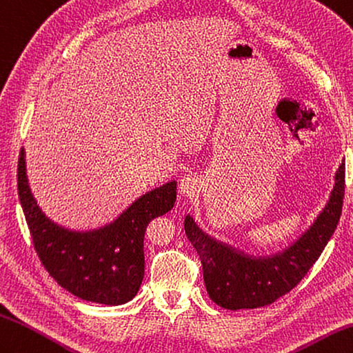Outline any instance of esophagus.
Instances as JSON below:
<instances>
[{
  "instance_id": "obj_1",
  "label": "esophagus",
  "mask_w": 353,
  "mask_h": 353,
  "mask_svg": "<svg viewBox=\"0 0 353 353\" xmlns=\"http://www.w3.org/2000/svg\"><path fill=\"white\" fill-rule=\"evenodd\" d=\"M199 179L198 176L194 175H187L184 176L181 181H179V192H181L183 196H193V194H196L199 192Z\"/></svg>"
}]
</instances>
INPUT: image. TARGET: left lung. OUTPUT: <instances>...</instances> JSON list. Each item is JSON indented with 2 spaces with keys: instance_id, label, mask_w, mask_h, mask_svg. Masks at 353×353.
I'll list each match as a JSON object with an SVG mask.
<instances>
[{
  "instance_id": "1",
  "label": "left lung",
  "mask_w": 353,
  "mask_h": 353,
  "mask_svg": "<svg viewBox=\"0 0 353 353\" xmlns=\"http://www.w3.org/2000/svg\"><path fill=\"white\" fill-rule=\"evenodd\" d=\"M344 198V163L335 174V185L322 213L299 240L272 256H249L211 239L185 216L187 239L201 258L208 296L226 310L260 308L288 293L307 275L339 225Z\"/></svg>"
}]
</instances>
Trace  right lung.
I'll return each mask as SVG.
<instances>
[{"label":"right lung","mask_w":353,"mask_h":353,"mask_svg":"<svg viewBox=\"0 0 353 353\" xmlns=\"http://www.w3.org/2000/svg\"><path fill=\"white\" fill-rule=\"evenodd\" d=\"M18 193L36 252L59 285L83 301L122 305L137 294L145 275L146 226L174 207L176 183L145 193L103 228L70 231L54 223L39 208L28 185L22 148Z\"/></svg>","instance_id":"right-lung-1"}]
</instances>
